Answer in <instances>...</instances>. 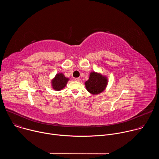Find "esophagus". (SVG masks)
Returning a JSON list of instances; mask_svg holds the SVG:
<instances>
[{"label":"esophagus","mask_w":159,"mask_h":159,"mask_svg":"<svg viewBox=\"0 0 159 159\" xmlns=\"http://www.w3.org/2000/svg\"><path fill=\"white\" fill-rule=\"evenodd\" d=\"M75 81H77V82H80V77L75 78Z\"/></svg>","instance_id":"1"}]
</instances>
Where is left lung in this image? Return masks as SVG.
<instances>
[{
    "label": "left lung",
    "instance_id": "8db88e82",
    "mask_svg": "<svg viewBox=\"0 0 159 159\" xmlns=\"http://www.w3.org/2000/svg\"><path fill=\"white\" fill-rule=\"evenodd\" d=\"M108 80L106 76L99 73L93 72L90 74L89 80L85 82L88 92L92 94H99L106 88Z\"/></svg>",
    "mask_w": 159,
    "mask_h": 159
}]
</instances>
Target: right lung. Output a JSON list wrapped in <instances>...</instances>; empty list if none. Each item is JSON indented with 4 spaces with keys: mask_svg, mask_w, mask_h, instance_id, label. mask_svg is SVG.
<instances>
[{
    "mask_svg": "<svg viewBox=\"0 0 159 159\" xmlns=\"http://www.w3.org/2000/svg\"><path fill=\"white\" fill-rule=\"evenodd\" d=\"M69 80V79L65 77L62 73L57 74L52 80V87L54 90L58 91L66 86Z\"/></svg>",
    "mask_w": 159,
    "mask_h": 159,
    "instance_id": "1",
    "label": "right lung"
}]
</instances>
